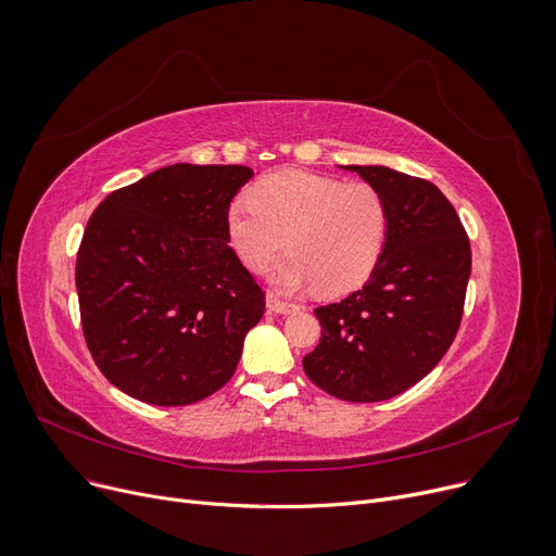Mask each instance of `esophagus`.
I'll list each match as a JSON object with an SVG mask.
<instances>
[{"instance_id":"esophagus-1","label":"esophagus","mask_w":556,"mask_h":556,"mask_svg":"<svg viewBox=\"0 0 556 556\" xmlns=\"http://www.w3.org/2000/svg\"><path fill=\"white\" fill-rule=\"evenodd\" d=\"M265 304H268V311H273V313H291V311H298V308H300L295 302L281 300V298L275 295V293H268V298H265Z\"/></svg>"}]
</instances>
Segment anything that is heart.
<instances>
[{"mask_svg":"<svg viewBox=\"0 0 556 556\" xmlns=\"http://www.w3.org/2000/svg\"><path fill=\"white\" fill-rule=\"evenodd\" d=\"M238 258L261 273L283 245L291 250L273 279L286 291L316 283L325 295L354 291L375 273L391 227V208L370 181L281 170L263 177L250 200L227 208Z\"/></svg>","mask_w":556,"mask_h":556,"instance_id":"b5f03b06","label":"heart"}]
</instances>
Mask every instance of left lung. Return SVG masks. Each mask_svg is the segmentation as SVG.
Segmentation results:
<instances>
[{
    "label": "left lung",
    "mask_w": 556,
    "mask_h": 556,
    "mask_svg": "<svg viewBox=\"0 0 556 556\" xmlns=\"http://www.w3.org/2000/svg\"><path fill=\"white\" fill-rule=\"evenodd\" d=\"M389 202L391 227L375 273L341 302L318 306L320 341L306 377L348 402H381L445 356L464 318L470 238L443 192L383 165H345Z\"/></svg>",
    "instance_id": "obj_1"
}]
</instances>
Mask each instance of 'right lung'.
<instances>
[{
    "label": "right lung",
    "instance_id": "right-lung-1",
    "mask_svg": "<svg viewBox=\"0 0 556 556\" xmlns=\"http://www.w3.org/2000/svg\"><path fill=\"white\" fill-rule=\"evenodd\" d=\"M245 165L175 163L113 190L77 252L86 345L102 375L148 404L200 402L236 372L265 293L229 248Z\"/></svg>",
    "mask_w": 556,
    "mask_h": 556
}]
</instances>
